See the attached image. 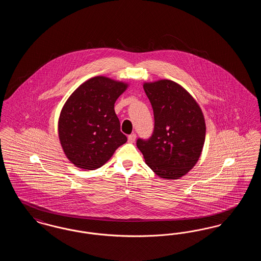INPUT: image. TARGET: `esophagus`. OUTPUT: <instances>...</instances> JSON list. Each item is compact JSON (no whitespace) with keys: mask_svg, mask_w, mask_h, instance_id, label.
<instances>
[{"mask_svg":"<svg viewBox=\"0 0 261 261\" xmlns=\"http://www.w3.org/2000/svg\"><path fill=\"white\" fill-rule=\"evenodd\" d=\"M136 141V134H131V135H129L128 136V142L129 143H134Z\"/></svg>","mask_w":261,"mask_h":261,"instance_id":"esophagus-1","label":"esophagus"}]
</instances>
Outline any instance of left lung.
<instances>
[{"label": "left lung", "instance_id": "obj_1", "mask_svg": "<svg viewBox=\"0 0 261 261\" xmlns=\"http://www.w3.org/2000/svg\"><path fill=\"white\" fill-rule=\"evenodd\" d=\"M153 110L154 129L137 147L149 168L167 180L186 175L199 161L205 140L203 113L189 92L178 83L162 79L144 83Z\"/></svg>", "mask_w": 261, "mask_h": 261}]
</instances>
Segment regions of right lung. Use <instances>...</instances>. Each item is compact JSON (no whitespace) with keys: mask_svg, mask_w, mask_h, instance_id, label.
I'll list each match as a JSON object with an SVG mask.
<instances>
[{"mask_svg":"<svg viewBox=\"0 0 261 261\" xmlns=\"http://www.w3.org/2000/svg\"><path fill=\"white\" fill-rule=\"evenodd\" d=\"M127 87L124 82L96 76L65 101L59 118V138L66 158L76 167L99 168L126 143L114 103Z\"/></svg>","mask_w":261,"mask_h":261,"instance_id":"1","label":"right lung"}]
</instances>
